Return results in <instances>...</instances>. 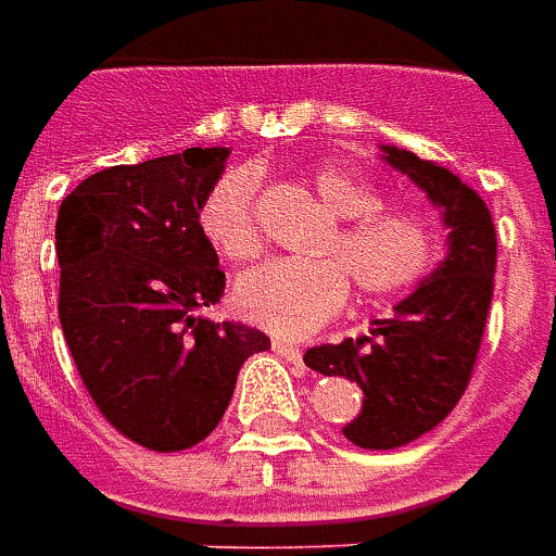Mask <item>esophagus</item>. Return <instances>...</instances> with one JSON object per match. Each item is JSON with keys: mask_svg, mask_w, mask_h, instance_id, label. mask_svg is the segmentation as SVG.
I'll return each instance as SVG.
<instances>
[{"mask_svg": "<svg viewBox=\"0 0 556 556\" xmlns=\"http://www.w3.org/2000/svg\"><path fill=\"white\" fill-rule=\"evenodd\" d=\"M271 350H275L278 356H285L287 362H293V365L302 362V350H299L293 341H287V338H271Z\"/></svg>", "mask_w": 556, "mask_h": 556, "instance_id": "obj_1", "label": "esophagus"}]
</instances>
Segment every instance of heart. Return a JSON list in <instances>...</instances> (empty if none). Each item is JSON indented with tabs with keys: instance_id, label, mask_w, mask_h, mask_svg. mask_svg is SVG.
Instances as JSON below:
<instances>
[{
	"instance_id": "1",
	"label": "heart",
	"mask_w": 556,
	"mask_h": 556,
	"mask_svg": "<svg viewBox=\"0 0 556 556\" xmlns=\"http://www.w3.org/2000/svg\"><path fill=\"white\" fill-rule=\"evenodd\" d=\"M314 188L338 218L332 251L348 263L365 296H392L419 285L434 266L440 239L422 215L407 208H377V194L359 176L341 167H323ZM257 170L224 173L200 206V227L227 260L254 257L263 245L257 224ZM348 269L338 260L271 257L236 281V308L245 320L278 334H305L344 308L350 293Z\"/></svg>"
}]
</instances>
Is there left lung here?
Masks as SVG:
<instances>
[{
    "instance_id": "8db88e82",
    "label": "left lung",
    "mask_w": 556,
    "mask_h": 556,
    "mask_svg": "<svg viewBox=\"0 0 556 556\" xmlns=\"http://www.w3.org/2000/svg\"><path fill=\"white\" fill-rule=\"evenodd\" d=\"M380 159L422 188L446 227V254L368 334L305 353V365L362 389V410L341 431L362 448H397L428 434L458 404L473 374L494 293L497 233L485 200L452 170L380 146Z\"/></svg>"
}]
</instances>
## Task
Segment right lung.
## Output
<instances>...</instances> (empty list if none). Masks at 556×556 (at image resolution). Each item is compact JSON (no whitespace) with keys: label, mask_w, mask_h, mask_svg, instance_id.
<instances>
[{"label":"right lung","mask_w":556,"mask_h":556,"mask_svg":"<svg viewBox=\"0 0 556 556\" xmlns=\"http://www.w3.org/2000/svg\"><path fill=\"white\" fill-rule=\"evenodd\" d=\"M227 146L92 173L56 218L59 323L83 383L119 434L155 452L206 440L239 368L269 338L203 311L224 296L200 206Z\"/></svg>","instance_id":"add662e5"}]
</instances>
